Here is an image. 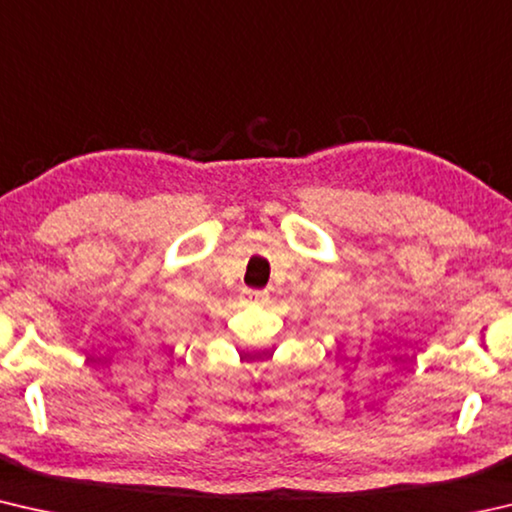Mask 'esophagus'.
I'll return each instance as SVG.
<instances>
[{"label":"esophagus","instance_id":"esophagus-1","mask_svg":"<svg viewBox=\"0 0 512 512\" xmlns=\"http://www.w3.org/2000/svg\"><path fill=\"white\" fill-rule=\"evenodd\" d=\"M264 296H266V291H255V289H248V291H246V298H248L250 302L264 300Z\"/></svg>","mask_w":512,"mask_h":512}]
</instances>
